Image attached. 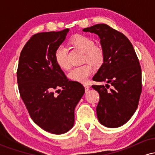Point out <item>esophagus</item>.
<instances>
[{
    "instance_id": "esophagus-1",
    "label": "esophagus",
    "mask_w": 155,
    "mask_h": 155,
    "mask_svg": "<svg viewBox=\"0 0 155 155\" xmlns=\"http://www.w3.org/2000/svg\"><path fill=\"white\" fill-rule=\"evenodd\" d=\"M84 87H85V90H86V91H87V90H89V89H90V86H89L88 84H84Z\"/></svg>"
}]
</instances>
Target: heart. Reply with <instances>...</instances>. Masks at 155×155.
Wrapping results in <instances>:
<instances>
[{"mask_svg":"<svg viewBox=\"0 0 155 155\" xmlns=\"http://www.w3.org/2000/svg\"><path fill=\"white\" fill-rule=\"evenodd\" d=\"M73 47L77 48L84 52L83 61L89 62L94 66L99 67L104 63L105 52L104 49L98 45H95V42L90 37L83 35H77L70 40ZM54 60L56 63L62 69H68L71 65L68 59L66 48L59 46L54 52ZM90 63L74 68L68 73L70 79L79 82H86L93 72V68Z\"/></svg>","mask_w":155,"mask_h":155,"instance_id":"obj_1","label":"heart"}]
</instances>
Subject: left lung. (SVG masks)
Here are the masks:
<instances>
[{"label": "left lung", "mask_w": 155, "mask_h": 155, "mask_svg": "<svg viewBox=\"0 0 155 155\" xmlns=\"http://www.w3.org/2000/svg\"><path fill=\"white\" fill-rule=\"evenodd\" d=\"M83 31L98 35L105 52L104 63L92 78L106 82V86H92L100 95L97 119L106 127H119L128 122L138 108L142 90L138 57L129 39L107 25H95Z\"/></svg>", "instance_id": "8db88e82"}]
</instances>
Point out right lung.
I'll list each match as a JSON object with an SVG mask.
<instances>
[{
	"instance_id": "add662e5",
	"label": "right lung",
	"mask_w": 155,
	"mask_h": 155,
	"mask_svg": "<svg viewBox=\"0 0 155 155\" xmlns=\"http://www.w3.org/2000/svg\"><path fill=\"white\" fill-rule=\"evenodd\" d=\"M68 31L33 35L21 51L17 71L19 94L31 119L44 130L58 135L73 127L74 110L85 92L81 83L69 81L54 60L55 50Z\"/></svg>"
}]
</instances>
